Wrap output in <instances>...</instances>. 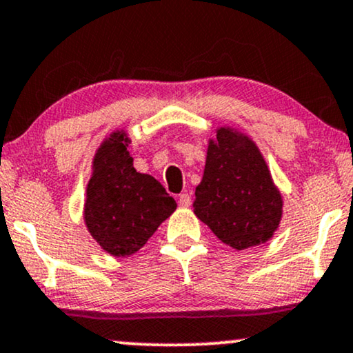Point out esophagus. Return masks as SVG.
<instances>
[{"label":"esophagus","instance_id":"esophagus-1","mask_svg":"<svg viewBox=\"0 0 353 353\" xmlns=\"http://www.w3.org/2000/svg\"><path fill=\"white\" fill-rule=\"evenodd\" d=\"M178 204H180L181 208H188L191 204V194L188 191H185V193H181L180 196H178Z\"/></svg>","mask_w":353,"mask_h":353}]
</instances>
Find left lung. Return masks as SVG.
I'll return each instance as SVG.
<instances>
[{
    "instance_id": "8db88e82",
    "label": "left lung",
    "mask_w": 353,
    "mask_h": 353,
    "mask_svg": "<svg viewBox=\"0 0 353 353\" xmlns=\"http://www.w3.org/2000/svg\"><path fill=\"white\" fill-rule=\"evenodd\" d=\"M194 194V214L232 249L267 242L280 224V191L259 147L237 130L217 129Z\"/></svg>"
}]
</instances>
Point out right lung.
<instances>
[{
	"label": "right lung",
	"mask_w": 353,
	"mask_h": 353,
	"mask_svg": "<svg viewBox=\"0 0 353 353\" xmlns=\"http://www.w3.org/2000/svg\"><path fill=\"white\" fill-rule=\"evenodd\" d=\"M129 139L116 130L99 147L86 188L85 223L103 250L114 256L137 252L176 203L154 176L132 167Z\"/></svg>",
	"instance_id": "1"
}]
</instances>
